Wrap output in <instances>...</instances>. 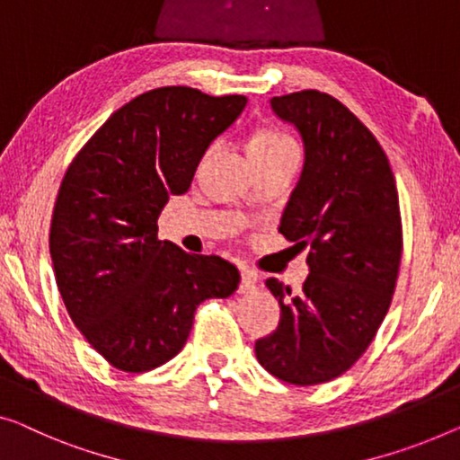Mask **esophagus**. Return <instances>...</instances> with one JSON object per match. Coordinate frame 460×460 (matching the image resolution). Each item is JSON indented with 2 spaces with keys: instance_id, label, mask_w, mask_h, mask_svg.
<instances>
[{
  "instance_id": "1",
  "label": "esophagus",
  "mask_w": 460,
  "mask_h": 460,
  "mask_svg": "<svg viewBox=\"0 0 460 460\" xmlns=\"http://www.w3.org/2000/svg\"><path fill=\"white\" fill-rule=\"evenodd\" d=\"M252 291H256V277H253V272L243 270L242 283H239V293H252Z\"/></svg>"
}]
</instances>
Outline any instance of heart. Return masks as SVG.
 <instances>
[{"label":"heart","mask_w":460,"mask_h":460,"mask_svg":"<svg viewBox=\"0 0 460 460\" xmlns=\"http://www.w3.org/2000/svg\"><path fill=\"white\" fill-rule=\"evenodd\" d=\"M287 142H291L289 138H287L285 134H280V132H260V134H256L252 138V142H250V148H253V146H280V144H287Z\"/></svg>","instance_id":"b5f03b06"}]
</instances>
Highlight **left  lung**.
<instances>
[{
	"instance_id": "8db88e82",
	"label": "left lung",
	"mask_w": 460,
	"mask_h": 460,
	"mask_svg": "<svg viewBox=\"0 0 460 460\" xmlns=\"http://www.w3.org/2000/svg\"><path fill=\"white\" fill-rule=\"evenodd\" d=\"M270 107L305 146L279 231L307 248L310 277L299 296L266 280L280 320L256 341V358L274 378L312 386L345 374L386 316L402 252L399 194L378 140L341 101L301 91Z\"/></svg>"
}]
</instances>
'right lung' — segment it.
Returning <instances> with one entry per match:
<instances>
[{"mask_svg": "<svg viewBox=\"0 0 460 460\" xmlns=\"http://www.w3.org/2000/svg\"><path fill=\"white\" fill-rule=\"evenodd\" d=\"M245 102L190 86L144 93L102 123L61 180L49 231L58 289L78 331L121 372L175 358L196 307L237 289L235 266L161 242L156 221Z\"/></svg>", "mask_w": 460, "mask_h": 460, "instance_id": "add662e5", "label": "right lung"}]
</instances>
